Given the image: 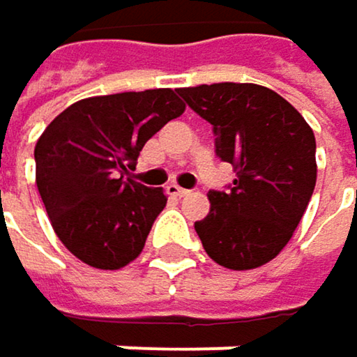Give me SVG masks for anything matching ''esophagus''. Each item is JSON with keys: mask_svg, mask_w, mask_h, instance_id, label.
I'll return each mask as SVG.
<instances>
[{"mask_svg": "<svg viewBox=\"0 0 357 357\" xmlns=\"http://www.w3.org/2000/svg\"><path fill=\"white\" fill-rule=\"evenodd\" d=\"M166 193H168L170 197H187L191 191H187V189H183V187H178V185H174V183H170V185L166 187Z\"/></svg>", "mask_w": 357, "mask_h": 357, "instance_id": "1", "label": "esophagus"}]
</instances>
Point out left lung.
Segmentation results:
<instances>
[{
	"instance_id": "obj_1",
	"label": "left lung",
	"mask_w": 357,
	"mask_h": 357,
	"mask_svg": "<svg viewBox=\"0 0 357 357\" xmlns=\"http://www.w3.org/2000/svg\"><path fill=\"white\" fill-rule=\"evenodd\" d=\"M178 95L214 126L216 153L237 172L229 193H208L210 214L195 222L202 245L220 266H264L289 243L314 193V130L262 85L214 83Z\"/></svg>"
}]
</instances>
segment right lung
<instances>
[{
  "instance_id": "add662e5",
  "label": "right lung",
  "mask_w": 357,
  "mask_h": 357,
  "mask_svg": "<svg viewBox=\"0 0 357 357\" xmlns=\"http://www.w3.org/2000/svg\"><path fill=\"white\" fill-rule=\"evenodd\" d=\"M183 112L176 91H126L81 99L43 130L35 145L37 189L58 239L81 262L118 270L143 252L166 195L124 172Z\"/></svg>"
}]
</instances>
